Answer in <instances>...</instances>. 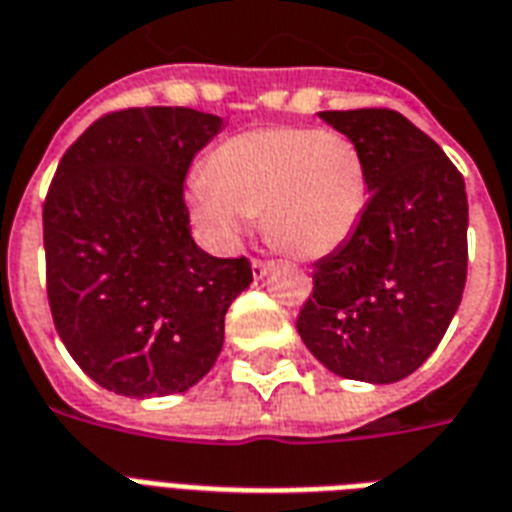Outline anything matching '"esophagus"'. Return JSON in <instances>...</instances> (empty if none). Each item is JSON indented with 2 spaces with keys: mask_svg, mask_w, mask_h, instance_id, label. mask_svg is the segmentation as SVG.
Here are the masks:
<instances>
[{
  "mask_svg": "<svg viewBox=\"0 0 512 512\" xmlns=\"http://www.w3.org/2000/svg\"><path fill=\"white\" fill-rule=\"evenodd\" d=\"M272 267V264H269V261H264V259H253L251 261V269H253V277H264L267 275V269Z\"/></svg>",
  "mask_w": 512,
  "mask_h": 512,
  "instance_id": "esophagus-1",
  "label": "esophagus"
}]
</instances>
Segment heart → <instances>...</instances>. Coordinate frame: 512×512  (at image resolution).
<instances>
[{"instance_id":"heart-1","label":"heart","mask_w":512,"mask_h":512,"mask_svg":"<svg viewBox=\"0 0 512 512\" xmlns=\"http://www.w3.org/2000/svg\"><path fill=\"white\" fill-rule=\"evenodd\" d=\"M368 200L358 144L336 130H245L221 141L189 184L194 216L219 245L243 235L259 216L264 235L299 259L342 248L358 229Z\"/></svg>"}]
</instances>
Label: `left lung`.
<instances>
[{
	"label": "left lung",
	"mask_w": 512,
	"mask_h": 512,
	"mask_svg": "<svg viewBox=\"0 0 512 512\" xmlns=\"http://www.w3.org/2000/svg\"><path fill=\"white\" fill-rule=\"evenodd\" d=\"M358 144L368 197L358 229L312 272L296 328L334 374L390 384L425 363L467 280L465 178L392 109L320 112Z\"/></svg>",
	"instance_id": "8db88e82"
}]
</instances>
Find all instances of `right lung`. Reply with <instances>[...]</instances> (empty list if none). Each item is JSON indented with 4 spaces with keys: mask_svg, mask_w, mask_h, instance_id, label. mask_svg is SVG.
Returning a JSON list of instances; mask_svg holds the SVG:
<instances>
[{
    "mask_svg": "<svg viewBox=\"0 0 512 512\" xmlns=\"http://www.w3.org/2000/svg\"><path fill=\"white\" fill-rule=\"evenodd\" d=\"M221 130L184 106L95 120L58 162L45 208L55 331L93 382L128 398L189 390L224 344L251 261L197 248L184 202L194 154Z\"/></svg>",
    "mask_w": 512,
    "mask_h": 512,
    "instance_id": "right-lung-1",
    "label": "right lung"
}]
</instances>
